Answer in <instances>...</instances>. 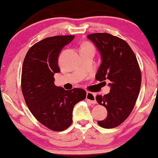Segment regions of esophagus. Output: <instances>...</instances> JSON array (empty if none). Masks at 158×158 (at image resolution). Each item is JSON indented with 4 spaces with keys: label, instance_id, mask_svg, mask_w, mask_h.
Wrapping results in <instances>:
<instances>
[{
    "label": "esophagus",
    "instance_id": "1",
    "mask_svg": "<svg viewBox=\"0 0 158 158\" xmlns=\"http://www.w3.org/2000/svg\"><path fill=\"white\" fill-rule=\"evenodd\" d=\"M86 100L89 101L92 104H96V98H95L94 94H93L92 92H86Z\"/></svg>",
    "mask_w": 158,
    "mask_h": 158
}]
</instances>
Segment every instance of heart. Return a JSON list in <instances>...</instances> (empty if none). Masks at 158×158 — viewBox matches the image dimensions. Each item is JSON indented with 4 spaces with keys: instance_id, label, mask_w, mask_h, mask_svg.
I'll use <instances>...</instances> for the list:
<instances>
[{
    "instance_id": "1",
    "label": "heart",
    "mask_w": 158,
    "mask_h": 158,
    "mask_svg": "<svg viewBox=\"0 0 158 158\" xmlns=\"http://www.w3.org/2000/svg\"><path fill=\"white\" fill-rule=\"evenodd\" d=\"M81 47H91V48H94V47L93 46L92 44H90V43H88V42H86V43H84L83 45L81 46Z\"/></svg>"
}]
</instances>
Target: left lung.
<instances>
[{"instance_id":"obj_1","label":"left lung","mask_w":158,"mask_h":158,"mask_svg":"<svg viewBox=\"0 0 158 158\" xmlns=\"http://www.w3.org/2000/svg\"><path fill=\"white\" fill-rule=\"evenodd\" d=\"M87 37L102 56L96 79L111 81L110 92L96 97L97 102L108 112L106 118L97 123L104 128L116 127L130 116L136 103L142 81L140 68L135 53L124 40L107 33H95Z\"/></svg>"}]
</instances>
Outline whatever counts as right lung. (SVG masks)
I'll return each mask as SVG.
<instances>
[{
	"instance_id": "right-lung-1",
	"label": "right lung",
	"mask_w": 158,
	"mask_h": 158,
	"mask_svg": "<svg viewBox=\"0 0 158 158\" xmlns=\"http://www.w3.org/2000/svg\"><path fill=\"white\" fill-rule=\"evenodd\" d=\"M74 35H56L35 43L28 51L21 73V90L26 105L40 123L60 132L72 123L75 104L86 98V91L74 88L65 90L54 84L59 73V54Z\"/></svg>"
}]
</instances>
